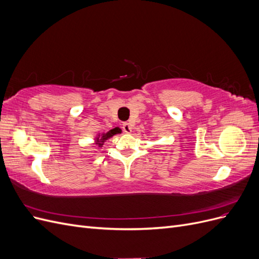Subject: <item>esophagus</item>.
Here are the masks:
<instances>
[{"label":"esophagus","instance_id":"esophagus-1","mask_svg":"<svg viewBox=\"0 0 259 259\" xmlns=\"http://www.w3.org/2000/svg\"><path fill=\"white\" fill-rule=\"evenodd\" d=\"M122 128H123V131H124L125 133H127V134H130V133H132V131H133L132 124H131V123H127V122L123 123V125H122Z\"/></svg>","mask_w":259,"mask_h":259}]
</instances>
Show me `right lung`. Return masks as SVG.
<instances>
[{"label": "right lung", "instance_id": "obj_1", "mask_svg": "<svg viewBox=\"0 0 259 259\" xmlns=\"http://www.w3.org/2000/svg\"><path fill=\"white\" fill-rule=\"evenodd\" d=\"M119 133H121V130H120L119 127H115V128H113V130H110V131H109L108 133H106V134H104V135H103V137H101V139H100V140H97V142H98V146H99V147H101V146L104 145L105 140H107L108 138L112 137V136H113V135H115V134H119Z\"/></svg>", "mask_w": 259, "mask_h": 259}]
</instances>
